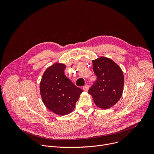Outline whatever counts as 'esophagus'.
<instances>
[{"instance_id":"1","label":"esophagus","mask_w":154,"mask_h":154,"mask_svg":"<svg viewBox=\"0 0 154 154\" xmlns=\"http://www.w3.org/2000/svg\"><path fill=\"white\" fill-rule=\"evenodd\" d=\"M89 88H90V86H89V85H85V86H83V90L85 91H88V90H89Z\"/></svg>"}]
</instances>
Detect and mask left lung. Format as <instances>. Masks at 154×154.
<instances>
[{
  "mask_svg": "<svg viewBox=\"0 0 154 154\" xmlns=\"http://www.w3.org/2000/svg\"><path fill=\"white\" fill-rule=\"evenodd\" d=\"M93 71L97 80L88 93L99 108L108 109L121 99L124 88L122 69L112 59L102 57L93 60Z\"/></svg>",
  "mask_w": 154,
  "mask_h": 154,
  "instance_id": "obj_1",
  "label": "left lung"
}]
</instances>
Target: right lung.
I'll return each instance as SVG.
<instances>
[{
  "mask_svg": "<svg viewBox=\"0 0 154 154\" xmlns=\"http://www.w3.org/2000/svg\"><path fill=\"white\" fill-rule=\"evenodd\" d=\"M66 65L55 63L44 72L40 85V94L45 106L56 115L71 113L83 92L64 75Z\"/></svg>",
  "mask_w": 154,
  "mask_h": 154,
  "instance_id": "add662e5",
  "label": "right lung"
}]
</instances>
